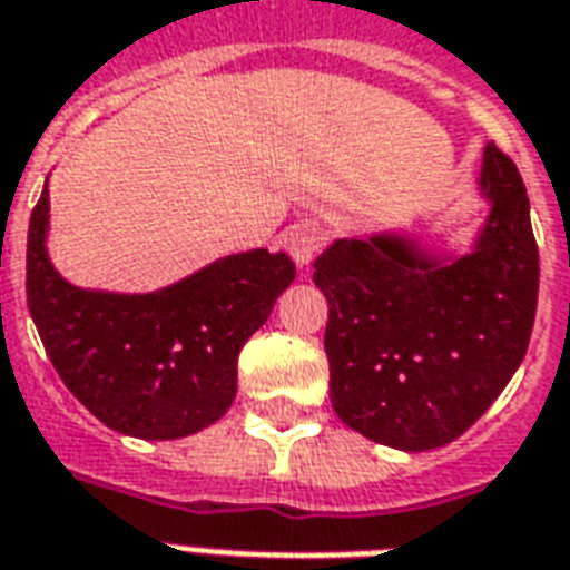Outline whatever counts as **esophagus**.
Instances as JSON below:
<instances>
[{"label":"esophagus","instance_id":"obj_1","mask_svg":"<svg viewBox=\"0 0 570 570\" xmlns=\"http://www.w3.org/2000/svg\"><path fill=\"white\" fill-rule=\"evenodd\" d=\"M321 228L315 225V222H297V225H291L288 230H285V249H288V255L301 267H306L315 255H318L321 249Z\"/></svg>","mask_w":570,"mask_h":570}]
</instances>
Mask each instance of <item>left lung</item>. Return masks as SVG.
<instances>
[{"mask_svg": "<svg viewBox=\"0 0 570 570\" xmlns=\"http://www.w3.org/2000/svg\"><path fill=\"white\" fill-rule=\"evenodd\" d=\"M481 191L490 216L451 264L393 234L336 239L315 258L333 412L372 442L430 451L460 439L525 357L538 243L523 177L495 144L483 149Z\"/></svg>", "mask_w": 570, "mask_h": 570, "instance_id": "left-lung-1", "label": "left lung"}]
</instances>
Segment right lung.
<instances>
[{"label":"right lung","instance_id":"obj_1","mask_svg":"<svg viewBox=\"0 0 570 570\" xmlns=\"http://www.w3.org/2000/svg\"><path fill=\"white\" fill-rule=\"evenodd\" d=\"M47 209L45 188L26 239V303L68 391L135 439H183L219 421L239 348L294 282V261L252 249L153 294L83 291L47 258Z\"/></svg>","mask_w":570,"mask_h":570}]
</instances>
